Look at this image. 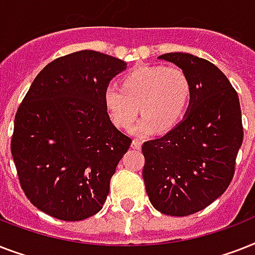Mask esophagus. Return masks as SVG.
Instances as JSON below:
<instances>
[{"label": "esophagus", "instance_id": "obj_1", "mask_svg": "<svg viewBox=\"0 0 255 255\" xmlns=\"http://www.w3.org/2000/svg\"><path fill=\"white\" fill-rule=\"evenodd\" d=\"M131 147L135 148V150H139V148L142 147V142L138 139H133V142H131Z\"/></svg>", "mask_w": 255, "mask_h": 255}]
</instances>
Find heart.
Returning <instances> with one entry per match:
<instances>
[{
    "label": "heart",
    "instance_id": "obj_1",
    "mask_svg": "<svg viewBox=\"0 0 255 255\" xmlns=\"http://www.w3.org/2000/svg\"><path fill=\"white\" fill-rule=\"evenodd\" d=\"M189 100L188 76L178 67H135L124 76L121 87L109 84L104 91L108 115L118 128H129L140 109L143 116L131 128V133L140 137L151 134L156 126L167 130L176 125Z\"/></svg>",
    "mask_w": 255,
    "mask_h": 255
}]
</instances>
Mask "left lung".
Masks as SVG:
<instances>
[{
  "mask_svg": "<svg viewBox=\"0 0 255 255\" xmlns=\"http://www.w3.org/2000/svg\"><path fill=\"white\" fill-rule=\"evenodd\" d=\"M158 59L184 71L191 100L174 129L143 143L142 176L156 211L188 216L208 207L231 184L244 139L241 107L227 76L208 60L183 52Z\"/></svg>",
  "mask_w": 255,
  "mask_h": 255,
  "instance_id": "obj_1",
  "label": "left lung"
}]
</instances>
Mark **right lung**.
<instances>
[{"instance_id": "right-lung-1", "label": "right lung", "mask_w": 255, "mask_h": 255, "mask_svg": "<svg viewBox=\"0 0 255 255\" xmlns=\"http://www.w3.org/2000/svg\"><path fill=\"white\" fill-rule=\"evenodd\" d=\"M126 62L83 50L55 59L34 79L14 120L18 178L39 211L80 221L101 211L131 143L112 124L104 91Z\"/></svg>"}]
</instances>
